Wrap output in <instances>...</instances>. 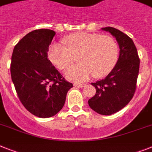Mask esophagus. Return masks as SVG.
Wrapping results in <instances>:
<instances>
[{"label":"esophagus","mask_w":152,"mask_h":152,"mask_svg":"<svg viewBox=\"0 0 152 152\" xmlns=\"http://www.w3.org/2000/svg\"><path fill=\"white\" fill-rule=\"evenodd\" d=\"M85 84H79V83H75L74 84V86L77 88H82L85 86Z\"/></svg>","instance_id":"1"}]
</instances>
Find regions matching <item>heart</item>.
<instances>
[{
	"instance_id": "obj_1",
	"label": "heart",
	"mask_w": 152,
	"mask_h": 152,
	"mask_svg": "<svg viewBox=\"0 0 152 152\" xmlns=\"http://www.w3.org/2000/svg\"><path fill=\"white\" fill-rule=\"evenodd\" d=\"M64 45L54 42L48 50V56L61 70L67 68L78 56L80 64L67 69L66 77L75 81H84L91 75L102 77L116 64L118 46L113 38L99 34H71L64 39Z\"/></svg>"
}]
</instances>
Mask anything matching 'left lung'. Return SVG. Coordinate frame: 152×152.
Here are the masks:
<instances>
[{"label":"left lung","mask_w":152,"mask_h":152,"mask_svg":"<svg viewBox=\"0 0 152 152\" xmlns=\"http://www.w3.org/2000/svg\"><path fill=\"white\" fill-rule=\"evenodd\" d=\"M102 29L116 38L120 46V56L105 78L91 83L96 92L88 100V105L95 112L109 116L122 110L132 99L136 91L140 59L134 43L127 35L113 27Z\"/></svg>","instance_id":"left-lung-1"}]
</instances>
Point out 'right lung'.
I'll use <instances>...</instances> for the list:
<instances>
[{"label": "right lung", "instance_id": "obj_1", "mask_svg": "<svg viewBox=\"0 0 152 152\" xmlns=\"http://www.w3.org/2000/svg\"><path fill=\"white\" fill-rule=\"evenodd\" d=\"M54 31L34 30L14 48L11 75L19 100L32 114L40 118L55 116L65 103L73 84L66 81L47 57Z\"/></svg>", "mask_w": 152, "mask_h": 152}]
</instances>
